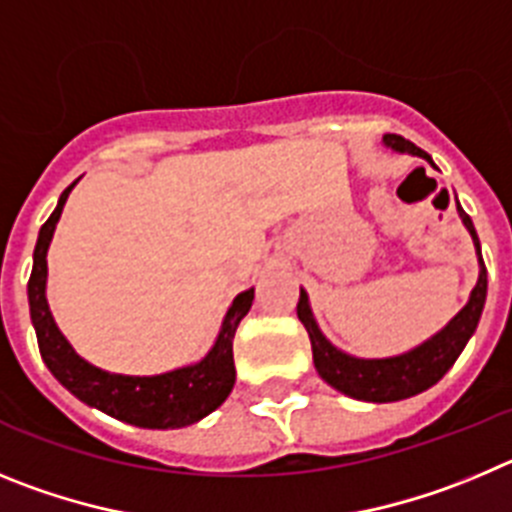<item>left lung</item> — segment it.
Here are the masks:
<instances>
[{"instance_id":"obj_1","label":"left lung","mask_w":512,"mask_h":512,"mask_svg":"<svg viewBox=\"0 0 512 512\" xmlns=\"http://www.w3.org/2000/svg\"><path fill=\"white\" fill-rule=\"evenodd\" d=\"M382 142L393 147L395 153H411L418 158L428 160L434 165L431 155L423 153L421 147L413 145L411 140H405L400 135H385ZM457 211L462 216L464 227L472 234V242L477 247V257H480V278L474 285L472 296H469L467 306L421 347L411 349V352L398 354V357H385V359H359L352 354H344L342 349H336L334 344L321 334L319 324L313 319L311 306H308L306 290L301 288V298H298V319L306 326L308 339H311V352H313V365L316 372L329 382L331 388L339 393L349 395V398L367 400V403H393V400L411 398V395L423 393L431 385L441 380L449 372V367L457 362L462 349L467 347L469 336L474 334L477 324H480L482 308H485L487 298V267L480 255V239L474 232L472 219L467 211L459 206Z\"/></svg>"}]
</instances>
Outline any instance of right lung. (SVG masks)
Segmentation results:
<instances>
[{"label": "right lung", "instance_id": "add662e5", "mask_svg": "<svg viewBox=\"0 0 512 512\" xmlns=\"http://www.w3.org/2000/svg\"><path fill=\"white\" fill-rule=\"evenodd\" d=\"M73 186H76V181L61 193L55 211L40 227L38 245L32 252L27 301H30V319L35 326V334H38L43 362L53 372L55 380L61 382L66 390H71L78 400H84L91 408H99L101 413H107L117 421L140 428H183L201 421L211 411H216L232 393L234 377H237L232 342L239 321L245 319L247 311H250L255 288L234 298L214 347L196 365L153 377L114 375V372L89 365L84 357L73 352L66 336L55 326L48 298H45V280H48V260L45 257H48L55 224L61 219V211Z\"/></svg>", "mask_w": 512, "mask_h": 512}]
</instances>
